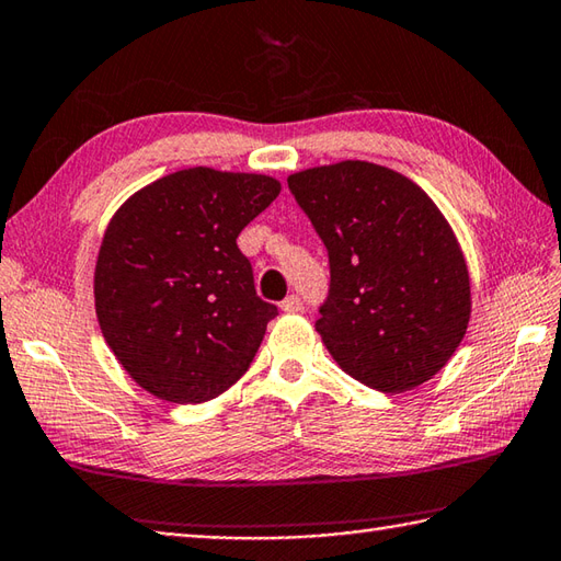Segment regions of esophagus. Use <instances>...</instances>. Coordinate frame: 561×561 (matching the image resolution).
Listing matches in <instances>:
<instances>
[{"label":"esophagus","mask_w":561,"mask_h":561,"mask_svg":"<svg viewBox=\"0 0 561 561\" xmlns=\"http://www.w3.org/2000/svg\"><path fill=\"white\" fill-rule=\"evenodd\" d=\"M279 309L284 311V313H299L301 309H304V304H301V299L296 294H289L287 299H284L282 304H279Z\"/></svg>","instance_id":"34e87169"}]
</instances>
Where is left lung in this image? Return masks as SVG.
I'll list each match as a JSON object with an SVG mask.
<instances>
[{
  "instance_id": "obj_1",
  "label": "left lung",
  "mask_w": 561,
  "mask_h": 561,
  "mask_svg": "<svg viewBox=\"0 0 561 561\" xmlns=\"http://www.w3.org/2000/svg\"><path fill=\"white\" fill-rule=\"evenodd\" d=\"M331 257L316 331L337 367L383 393L421 387L462 343L471 318L465 252L413 180L367 160L287 178Z\"/></svg>"
}]
</instances>
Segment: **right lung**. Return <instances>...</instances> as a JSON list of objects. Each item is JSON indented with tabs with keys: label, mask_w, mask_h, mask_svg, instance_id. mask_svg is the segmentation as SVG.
Wrapping results in <instances>:
<instances>
[{
	"label": "right lung",
	"mask_w": 561,
	"mask_h": 561,
	"mask_svg": "<svg viewBox=\"0 0 561 561\" xmlns=\"http://www.w3.org/2000/svg\"><path fill=\"white\" fill-rule=\"evenodd\" d=\"M282 192L270 174L186 168L130 194L94 265V309L118 365L170 403L221 397L245 375L277 306L236 238Z\"/></svg>",
	"instance_id": "add662e5"
}]
</instances>
